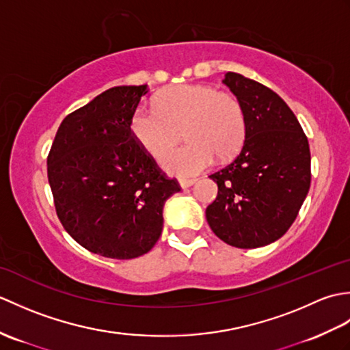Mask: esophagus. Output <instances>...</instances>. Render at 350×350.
<instances>
[{
	"label": "esophagus",
	"instance_id": "1",
	"mask_svg": "<svg viewBox=\"0 0 350 350\" xmlns=\"http://www.w3.org/2000/svg\"><path fill=\"white\" fill-rule=\"evenodd\" d=\"M197 182V179H187V177H183V179H179V183L182 188H189L191 185H194Z\"/></svg>",
	"mask_w": 350,
	"mask_h": 350
}]
</instances>
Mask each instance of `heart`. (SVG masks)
<instances>
[{
	"label": "heart",
	"mask_w": 350,
	"mask_h": 350,
	"mask_svg": "<svg viewBox=\"0 0 350 350\" xmlns=\"http://www.w3.org/2000/svg\"><path fill=\"white\" fill-rule=\"evenodd\" d=\"M247 114L234 94L212 85L180 84L156 96L154 109L139 107L131 117V132L152 158H161L181 137L188 145L163 156L162 167L176 176L197 174L215 158L239 153L247 138Z\"/></svg>",
	"instance_id": "1"
}]
</instances>
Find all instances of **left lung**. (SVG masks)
I'll list each match as a JSON object with an SVG mask.
<instances>
[{
    "instance_id": "obj_1",
    "label": "left lung",
    "mask_w": 350,
    "mask_h": 350,
    "mask_svg": "<svg viewBox=\"0 0 350 350\" xmlns=\"http://www.w3.org/2000/svg\"><path fill=\"white\" fill-rule=\"evenodd\" d=\"M222 83L242 102L248 128L241 153L209 176L218 196L207 206L206 219L232 247H265L287 232L308 194V139L271 88L234 72H227Z\"/></svg>"
}]
</instances>
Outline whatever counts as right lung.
<instances>
[{"label":"right lung","instance_id":"right-lung-1","mask_svg":"<svg viewBox=\"0 0 350 350\" xmlns=\"http://www.w3.org/2000/svg\"><path fill=\"white\" fill-rule=\"evenodd\" d=\"M147 85H120L62 122L48 154L57 217L81 247L102 257L146 254L162 233V211L180 191L131 132Z\"/></svg>","mask_w":350,"mask_h":350}]
</instances>
